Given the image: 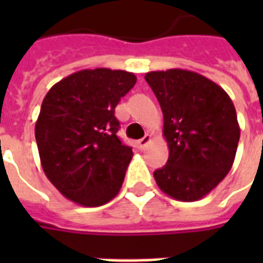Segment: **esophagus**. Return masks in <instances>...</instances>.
Wrapping results in <instances>:
<instances>
[{"label":"esophagus","mask_w":263,"mask_h":263,"mask_svg":"<svg viewBox=\"0 0 263 263\" xmlns=\"http://www.w3.org/2000/svg\"><path fill=\"white\" fill-rule=\"evenodd\" d=\"M150 142H152V135H148V134H147V135H144L143 138H142V139L138 142V144H139L140 148H144L148 143H150Z\"/></svg>","instance_id":"esophagus-1"}]
</instances>
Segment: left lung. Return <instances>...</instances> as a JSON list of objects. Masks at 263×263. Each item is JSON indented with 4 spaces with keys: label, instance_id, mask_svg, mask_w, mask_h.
<instances>
[{
    "label": "left lung",
    "instance_id": "left-lung-1",
    "mask_svg": "<svg viewBox=\"0 0 263 263\" xmlns=\"http://www.w3.org/2000/svg\"><path fill=\"white\" fill-rule=\"evenodd\" d=\"M144 79L164 115L169 158L154 179L176 200L202 199L231 171L240 138L236 109L218 84L187 71H153Z\"/></svg>",
    "mask_w": 263,
    "mask_h": 263
}]
</instances>
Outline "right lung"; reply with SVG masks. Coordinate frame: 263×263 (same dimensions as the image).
Returning a JSON list of instances; mask_svg holds the SVG:
<instances>
[{
  "label": "right lung",
  "instance_id": "right-lung-1",
  "mask_svg": "<svg viewBox=\"0 0 263 263\" xmlns=\"http://www.w3.org/2000/svg\"><path fill=\"white\" fill-rule=\"evenodd\" d=\"M136 83L131 72L95 68L64 78L43 98L35 124L41 165L72 202L95 208L123 185L132 148L117 138L115 109Z\"/></svg>",
  "mask_w": 263,
  "mask_h": 263
}]
</instances>
